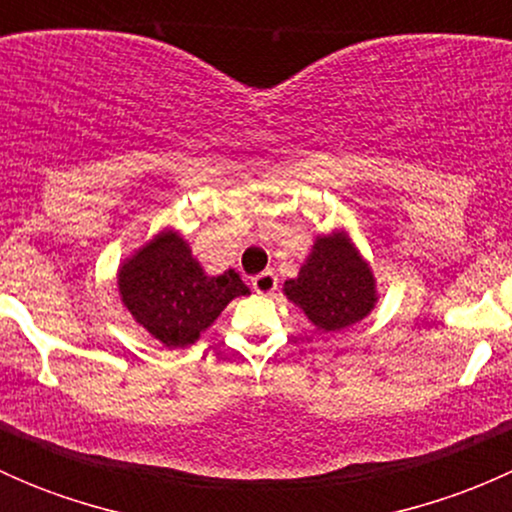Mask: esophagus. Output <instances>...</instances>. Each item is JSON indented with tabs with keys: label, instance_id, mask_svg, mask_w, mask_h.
I'll return each instance as SVG.
<instances>
[{
	"label": "esophagus",
	"instance_id": "1",
	"mask_svg": "<svg viewBox=\"0 0 512 512\" xmlns=\"http://www.w3.org/2000/svg\"><path fill=\"white\" fill-rule=\"evenodd\" d=\"M252 287H255L257 294H272L277 289V277L270 270L260 272V275L252 277Z\"/></svg>",
	"mask_w": 512,
	"mask_h": 512
}]
</instances>
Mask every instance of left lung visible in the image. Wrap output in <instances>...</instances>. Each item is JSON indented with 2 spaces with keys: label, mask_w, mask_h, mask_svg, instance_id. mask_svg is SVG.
<instances>
[{
  "label": "left lung",
  "mask_w": 512,
  "mask_h": 512,
  "mask_svg": "<svg viewBox=\"0 0 512 512\" xmlns=\"http://www.w3.org/2000/svg\"><path fill=\"white\" fill-rule=\"evenodd\" d=\"M285 294L322 332L361 322L379 299L374 272L344 230L314 240L299 275L285 282Z\"/></svg>",
  "instance_id": "left-lung-1"
}]
</instances>
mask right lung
I'll use <instances>...</instances> for the list:
<instances>
[{
    "instance_id": "obj_1",
    "label": "right lung",
    "mask_w": 512,
    "mask_h": 512,
    "mask_svg": "<svg viewBox=\"0 0 512 512\" xmlns=\"http://www.w3.org/2000/svg\"><path fill=\"white\" fill-rule=\"evenodd\" d=\"M123 307L165 347H188L235 297L250 294L235 270L210 277L175 230H163L118 270Z\"/></svg>"
}]
</instances>
